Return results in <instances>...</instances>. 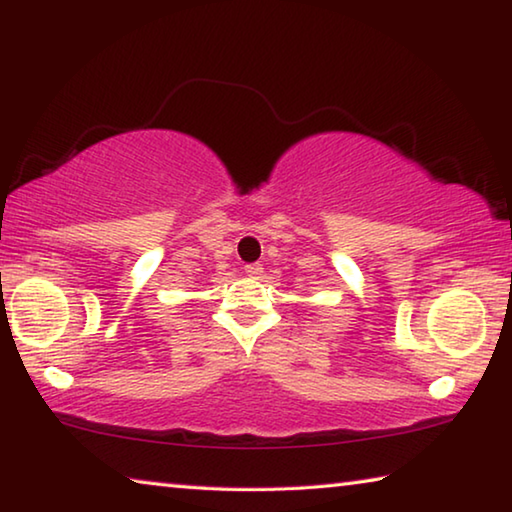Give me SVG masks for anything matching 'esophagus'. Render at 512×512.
<instances>
[{
  "instance_id": "obj_1",
  "label": "esophagus",
  "mask_w": 512,
  "mask_h": 512,
  "mask_svg": "<svg viewBox=\"0 0 512 512\" xmlns=\"http://www.w3.org/2000/svg\"><path fill=\"white\" fill-rule=\"evenodd\" d=\"M244 271H246V275H250V277H259V275L264 273V268H262V264H248V266L244 268Z\"/></svg>"
}]
</instances>
